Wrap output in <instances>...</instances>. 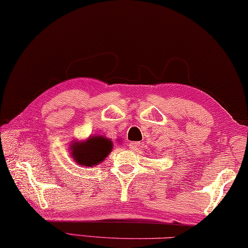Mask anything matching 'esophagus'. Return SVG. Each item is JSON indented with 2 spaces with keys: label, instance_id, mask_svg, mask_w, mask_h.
<instances>
[{
  "label": "esophagus",
  "instance_id": "obj_1",
  "mask_svg": "<svg viewBox=\"0 0 248 248\" xmlns=\"http://www.w3.org/2000/svg\"><path fill=\"white\" fill-rule=\"evenodd\" d=\"M139 147H140V143L137 141H133L129 143V148L132 149V150H138Z\"/></svg>",
  "mask_w": 248,
  "mask_h": 248
}]
</instances>
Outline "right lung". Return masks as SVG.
Segmentation results:
<instances>
[{
	"label": "right lung",
	"mask_w": 248,
	"mask_h": 248,
	"mask_svg": "<svg viewBox=\"0 0 248 248\" xmlns=\"http://www.w3.org/2000/svg\"><path fill=\"white\" fill-rule=\"evenodd\" d=\"M112 150V141L104 136L88 138L85 142L72 146V155L78 164L91 167L104 161Z\"/></svg>",
	"instance_id": "obj_1"
}]
</instances>
